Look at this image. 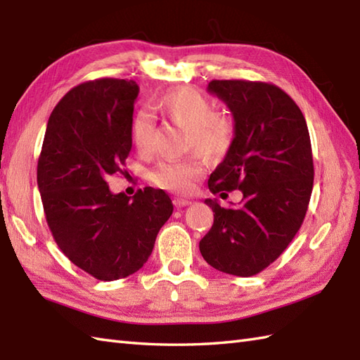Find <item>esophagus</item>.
Segmentation results:
<instances>
[{
    "instance_id": "1",
    "label": "esophagus",
    "mask_w": 360,
    "mask_h": 360,
    "mask_svg": "<svg viewBox=\"0 0 360 360\" xmlns=\"http://www.w3.org/2000/svg\"><path fill=\"white\" fill-rule=\"evenodd\" d=\"M193 202L188 200V199H181V197H175L174 199V205L177 208H181V207H188V205H191Z\"/></svg>"
}]
</instances>
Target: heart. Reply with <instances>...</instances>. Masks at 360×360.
<instances>
[{"instance_id":"1","label":"heart","mask_w":360,"mask_h":360,"mask_svg":"<svg viewBox=\"0 0 360 360\" xmlns=\"http://www.w3.org/2000/svg\"><path fill=\"white\" fill-rule=\"evenodd\" d=\"M153 110L185 130V148L197 153L161 161L149 172V180L171 193H189L195 181L203 177V158L221 161L230 153L236 139L234 121L226 113L216 112L214 102L193 86H177L163 93L153 102ZM130 131L136 150L148 153L153 136V122L149 116L138 113Z\"/></svg>"}]
</instances>
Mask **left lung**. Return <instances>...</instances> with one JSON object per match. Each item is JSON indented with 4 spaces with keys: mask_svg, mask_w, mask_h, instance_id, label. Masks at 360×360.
Wrapping results in <instances>:
<instances>
[{
    "mask_svg": "<svg viewBox=\"0 0 360 360\" xmlns=\"http://www.w3.org/2000/svg\"><path fill=\"white\" fill-rule=\"evenodd\" d=\"M208 91L233 115L236 139L210 175L212 194L239 189V207L205 203L214 224L200 253L224 274L252 276L269 267L302 226L314 185L309 130L302 110L274 84L211 80Z\"/></svg>",
    "mask_w": 360,
    "mask_h": 360,
    "instance_id": "8db88e82",
    "label": "left lung"
}]
</instances>
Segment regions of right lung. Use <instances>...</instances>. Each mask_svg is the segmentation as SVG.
I'll use <instances>...</instances> for the list:
<instances>
[{
    "label": "right lung",
    "mask_w": 360,
    "mask_h": 360,
    "mask_svg": "<svg viewBox=\"0 0 360 360\" xmlns=\"http://www.w3.org/2000/svg\"><path fill=\"white\" fill-rule=\"evenodd\" d=\"M134 80L96 79L65 94L49 116L37 165L46 222L57 245L101 281L144 266L174 207L163 189L113 194L107 177L122 174L131 149Z\"/></svg>",
    "instance_id": "right-lung-1"
}]
</instances>
